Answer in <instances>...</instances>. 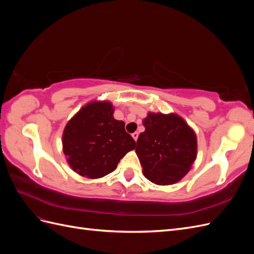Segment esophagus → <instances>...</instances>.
Masks as SVG:
<instances>
[{
    "instance_id": "1",
    "label": "esophagus",
    "mask_w": 254,
    "mask_h": 254,
    "mask_svg": "<svg viewBox=\"0 0 254 254\" xmlns=\"http://www.w3.org/2000/svg\"><path fill=\"white\" fill-rule=\"evenodd\" d=\"M131 135H132V137L134 139V141H136V140H137V137H139V132L135 131V132H133Z\"/></svg>"
}]
</instances>
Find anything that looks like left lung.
<instances>
[{
    "instance_id": "obj_1",
    "label": "left lung",
    "mask_w": 254,
    "mask_h": 254,
    "mask_svg": "<svg viewBox=\"0 0 254 254\" xmlns=\"http://www.w3.org/2000/svg\"><path fill=\"white\" fill-rule=\"evenodd\" d=\"M143 125L135 152L144 176L159 186L180 181L196 159L195 132L177 114L148 113Z\"/></svg>"
}]
</instances>
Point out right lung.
I'll return each mask as SVG.
<instances>
[{"label":"right lung","instance_id":"add662e5","mask_svg":"<svg viewBox=\"0 0 254 254\" xmlns=\"http://www.w3.org/2000/svg\"><path fill=\"white\" fill-rule=\"evenodd\" d=\"M63 145L73 171L91 179L112 173L120 160L135 148L125 123L113 118L109 102H92L80 109L66 124Z\"/></svg>","mask_w":254,"mask_h":254}]
</instances>
